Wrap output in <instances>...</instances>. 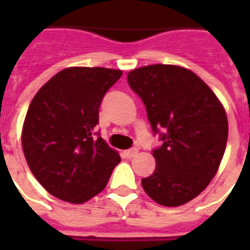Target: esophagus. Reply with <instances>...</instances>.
Listing matches in <instances>:
<instances>
[{
    "instance_id": "34e87169",
    "label": "esophagus",
    "mask_w": 250,
    "mask_h": 250,
    "mask_svg": "<svg viewBox=\"0 0 250 250\" xmlns=\"http://www.w3.org/2000/svg\"><path fill=\"white\" fill-rule=\"evenodd\" d=\"M125 158H132V157H135L136 154H138V148H130V150H125Z\"/></svg>"
}]
</instances>
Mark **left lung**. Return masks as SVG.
I'll return each instance as SVG.
<instances>
[{
    "label": "left lung",
    "instance_id": "left-lung-1",
    "mask_svg": "<svg viewBox=\"0 0 250 250\" xmlns=\"http://www.w3.org/2000/svg\"><path fill=\"white\" fill-rule=\"evenodd\" d=\"M127 80L162 141L152 150L155 170L142 186L157 204L181 206L202 193L220 167L228 141L225 109L204 80L182 66H142Z\"/></svg>",
    "mask_w": 250,
    "mask_h": 250
}]
</instances>
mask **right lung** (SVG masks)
Masks as SVG:
<instances>
[{
    "label": "right lung",
    "mask_w": 250,
    "mask_h": 250,
    "mask_svg": "<svg viewBox=\"0 0 250 250\" xmlns=\"http://www.w3.org/2000/svg\"><path fill=\"white\" fill-rule=\"evenodd\" d=\"M120 76L119 69L102 66L65 68L30 102L22 127L25 159L56 198L87 202L107 186L120 162L119 154L96 132L99 107Z\"/></svg>",
    "instance_id": "1"
}]
</instances>
